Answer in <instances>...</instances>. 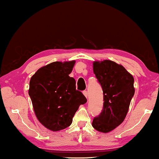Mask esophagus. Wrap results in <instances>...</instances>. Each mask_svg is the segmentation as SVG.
<instances>
[{"mask_svg": "<svg viewBox=\"0 0 159 159\" xmlns=\"http://www.w3.org/2000/svg\"><path fill=\"white\" fill-rule=\"evenodd\" d=\"M83 94H84V96H85L86 98H88V91H86V90H84L83 92Z\"/></svg>", "mask_w": 159, "mask_h": 159, "instance_id": "esophagus-1", "label": "esophagus"}]
</instances>
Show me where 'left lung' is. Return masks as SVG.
I'll return each mask as SVG.
<instances>
[{"label":"left lung","instance_id":"8db88e82","mask_svg":"<svg viewBox=\"0 0 159 159\" xmlns=\"http://www.w3.org/2000/svg\"><path fill=\"white\" fill-rule=\"evenodd\" d=\"M93 72L101 85L103 107L93 119L95 129L107 133L125 120L134 94V78L121 65L110 60L93 62Z\"/></svg>","mask_w":159,"mask_h":159}]
</instances>
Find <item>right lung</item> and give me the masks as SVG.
Segmentation results:
<instances>
[{
  "instance_id": "obj_1",
  "label": "right lung",
  "mask_w": 159,
  "mask_h": 159,
  "mask_svg": "<svg viewBox=\"0 0 159 159\" xmlns=\"http://www.w3.org/2000/svg\"><path fill=\"white\" fill-rule=\"evenodd\" d=\"M75 61H55L41 67L30 81L29 95L37 118L51 131L68 127L86 98L76 90V82L69 76Z\"/></svg>"
}]
</instances>
